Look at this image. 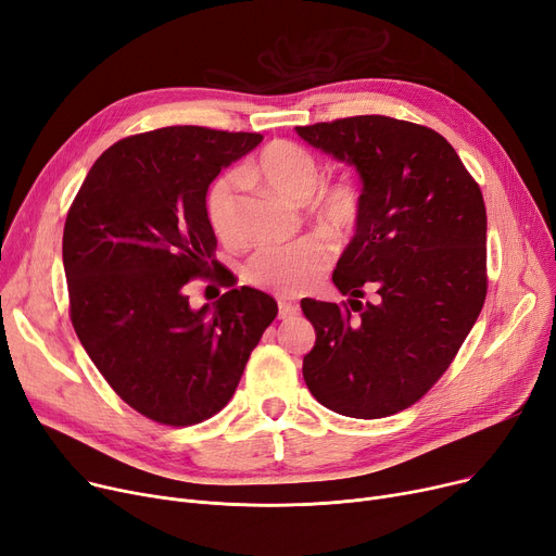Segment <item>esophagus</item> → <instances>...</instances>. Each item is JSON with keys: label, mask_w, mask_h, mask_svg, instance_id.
I'll return each instance as SVG.
<instances>
[{"label": "esophagus", "mask_w": 556, "mask_h": 556, "mask_svg": "<svg viewBox=\"0 0 556 556\" xmlns=\"http://www.w3.org/2000/svg\"><path fill=\"white\" fill-rule=\"evenodd\" d=\"M299 314V305L296 303H289V301H278V316L282 321L287 319H294V316Z\"/></svg>", "instance_id": "esophagus-1"}]
</instances>
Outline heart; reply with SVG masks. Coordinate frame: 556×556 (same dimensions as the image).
Segmentation results:
<instances>
[{
  "instance_id": "heart-1",
  "label": "heart",
  "mask_w": 556,
  "mask_h": 556,
  "mask_svg": "<svg viewBox=\"0 0 556 556\" xmlns=\"http://www.w3.org/2000/svg\"><path fill=\"white\" fill-rule=\"evenodd\" d=\"M247 176L260 178L271 190L296 203H303L314 194L312 215L332 232L349 230L357 219L359 199L353 185L339 180L321 185L317 191L321 167L301 144L285 140L267 144L249 165ZM235 197L237 180L232 174L217 178L205 197L207 224L222 240H232L235 235ZM330 260L332 247L324 237L305 235L292 242L257 249L247 264V280L264 292L292 299L321 280L330 267Z\"/></svg>"
}]
</instances>
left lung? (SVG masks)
I'll return each mask as SVG.
<instances>
[{"label": "left lung", "instance_id": "8db88e82", "mask_svg": "<svg viewBox=\"0 0 556 556\" xmlns=\"http://www.w3.org/2000/svg\"><path fill=\"white\" fill-rule=\"evenodd\" d=\"M296 134L362 180L355 235L332 282L349 303L301 301L316 332L303 378L324 407L384 418L445 374L486 299V207L428 126L357 115ZM364 286L379 299L362 304Z\"/></svg>", "mask_w": 556, "mask_h": 556}]
</instances>
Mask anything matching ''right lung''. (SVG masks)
<instances>
[{
	"label": "right lung",
	"mask_w": 556,
	"mask_h": 556,
	"mask_svg": "<svg viewBox=\"0 0 556 556\" xmlns=\"http://www.w3.org/2000/svg\"><path fill=\"white\" fill-rule=\"evenodd\" d=\"M260 134L167 126L105 149L63 230L72 326L119 399L163 426L215 416L240 384L276 301L215 260L205 194ZM220 271L229 292L194 311L181 287Z\"/></svg>",
	"instance_id": "1"
}]
</instances>
